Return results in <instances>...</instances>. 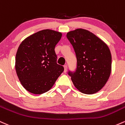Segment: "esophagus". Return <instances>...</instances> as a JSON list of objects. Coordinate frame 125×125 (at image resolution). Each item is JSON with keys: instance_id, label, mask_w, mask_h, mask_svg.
<instances>
[{"instance_id": "34e87169", "label": "esophagus", "mask_w": 125, "mask_h": 125, "mask_svg": "<svg viewBox=\"0 0 125 125\" xmlns=\"http://www.w3.org/2000/svg\"><path fill=\"white\" fill-rule=\"evenodd\" d=\"M67 69H68V66H67V65H64V72H65V73L66 72Z\"/></svg>"}]
</instances>
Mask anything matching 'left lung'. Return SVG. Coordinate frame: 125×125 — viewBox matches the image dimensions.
Listing matches in <instances>:
<instances>
[{
  "label": "left lung",
  "instance_id": "1",
  "mask_svg": "<svg viewBox=\"0 0 125 125\" xmlns=\"http://www.w3.org/2000/svg\"><path fill=\"white\" fill-rule=\"evenodd\" d=\"M66 37L77 60L75 72H68L73 85L83 94L97 93L105 85L111 73L109 48L94 34L81 28L68 32Z\"/></svg>",
  "mask_w": 125,
  "mask_h": 125
}]
</instances>
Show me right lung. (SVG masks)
Segmentation results:
<instances>
[{
  "mask_svg": "<svg viewBox=\"0 0 125 125\" xmlns=\"http://www.w3.org/2000/svg\"><path fill=\"white\" fill-rule=\"evenodd\" d=\"M61 32L44 30L22 42L15 57V69L21 83L27 91L42 94L50 90L64 71L57 63L56 45Z\"/></svg>",
  "mask_w": 125,
  "mask_h": 125,
  "instance_id": "add662e5",
  "label": "right lung"
}]
</instances>
